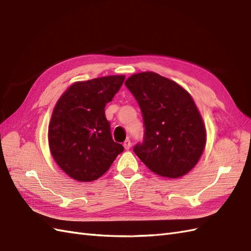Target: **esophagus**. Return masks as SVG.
<instances>
[{"label": "esophagus", "mask_w": 251, "mask_h": 251, "mask_svg": "<svg viewBox=\"0 0 251 251\" xmlns=\"http://www.w3.org/2000/svg\"><path fill=\"white\" fill-rule=\"evenodd\" d=\"M123 145H124V147H125V150H129L130 147H131V142H130V140H126L125 142L123 143Z\"/></svg>", "instance_id": "1"}]
</instances>
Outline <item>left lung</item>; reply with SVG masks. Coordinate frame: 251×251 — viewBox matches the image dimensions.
I'll use <instances>...</instances> for the list:
<instances>
[{"instance_id": "8db88e82", "label": "left lung", "mask_w": 251, "mask_h": 251, "mask_svg": "<svg viewBox=\"0 0 251 251\" xmlns=\"http://www.w3.org/2000/svg\"><path fill=\"white\" fill-rule=\"evenodd\" d=\"M125 85L138 101L145 127L142 143L134 145L133 151L159 176L187 174L205 145L203 121L191 95L153 72L133 74Z\"/></svg>"}]
</instances>
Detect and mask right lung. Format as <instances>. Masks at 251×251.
<instances>
[{"label": "right lung", "mask_w": 251, "mask_h": 251, "mask_svg": "<svg viewBox=\"0 0 251 251\" xmlns=\"http://www.w3.org/2000/svg\"><path fill=\"white\" fill-rule=\"evenodd\" d=\"M125 79L105 76L73 83L53 110L49 126L50 153L60 169L78 181H93L110 168L124 151L114 142L105 115Z\"/></svg>", "instance_id": "add662e5"}]
</instances>
